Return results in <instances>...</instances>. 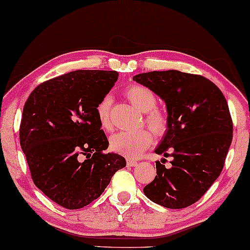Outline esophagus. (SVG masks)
<instances>
[{"label":"esophagus","mask_w":250,"mask_h":250,"mask_svg":"<svg viewBox=\"0 0 250 250\" xmlns=\"http://www.w3.org/2000/svg\"><path fill=\"white\" fill-rule=\"evenodd\" d=\"M137 165H138V162L136 160H132V159L126 160V166H128V167H134V166H137Z\"/></svg>","instance_id":"obj_1"}]
</instances>
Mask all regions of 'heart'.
Masks as SVG:
<instances>
[{
	"label": "heart",
	"instance_id": "heart-1",
	"mask_svg": "<svg viewBox=\"0 0 250 250\" xmlns=\"http://www.w3.org/2000/svg\"><path fill=\"white\" fill-rule=\"evenodd\" d=\"M128 100L136 108L144 113L145 124L151 131L160 136L168 128V116L164 110L157 108V97L151 90L144 85H131L125 91ZM112 105L111 96H104L97 105V117L102 128L108 130L111 128L110 111ZM152 142V134L146 130L137 131H121L113 134L110 139V148L128 158H137Z\"/></svg>",
	"mask_w": 250,
	"mask_h": 250
}]
</instances>
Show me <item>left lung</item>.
<instances>
[{
    "label": "left lung",
    "instance_id": "8db88e82",
    "mask_svg": "<svg viewBox=\"0 0 250 250\" xmlns=\"http://www.w3.org/2000/svg\"><path fill=\"white\" fill-rule=\"evenodd\" d=\"M166 102L168 128L154 152L172 157L171 167L156 161L157 176L145 195L169 209L195 204L219 177L232 140L227 100L210 80L177 70L133 77Z\"/></svg>",
    "mask_w": 250,
    "mask_h": 250
}]
</instances>
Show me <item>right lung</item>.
Wrapping results in <instances>:
<instances>
[{
    "label": "right lung",
    "mask_w": 250,
    "mask_h": 250,
    "mask_svg": "<svg viewBox=\"0 0 250 250\" xmlns=\"http://www.w3.org/2000/svg\"><path fill=\"white\" fill-rule=\"evenodd\" d=\"M118 80L117 71L78 70L39 84L27 98L20 145L34 185L66 209L101 196L125 159L109 146L97 105Z\"/></svg>",
    "instance_id": "1"
}]
</instances>
